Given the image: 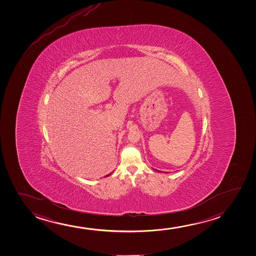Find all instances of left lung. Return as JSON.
Here are the masks:
<instances>
[{
  "label": "left lung",
  "mask_w": 256,
  "mask_h": 256,
  "mask_svg": "<svg viewBox=\"0 0 256 256\" xmlns=\"http://www.w3.org/2000/svg\"><path fill=\"white\" fill-rule=\"evenodd\" d=\"M166 173H167V172H166Z\"/></svg>",
  "instance_id": "1"
}]
</instances>
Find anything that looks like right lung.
Returning a JSON list of instances; mask_svg holds the SVG:
<instances>
[{"label": "right lung", "mask_w": 256, "mask_h": 256, "mask_svg": "<svg viewBox=\"0 0 256 256\" xmlns=\"http://www.w3.org/2000/svg\"><path fill=\"white\" fill-rule=\"evenodd\" d=\"M109 176V175H106V176Z\"/></svg>", "instance_id": "right-lung-1"}]
</instances>
